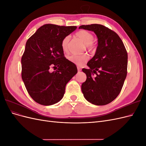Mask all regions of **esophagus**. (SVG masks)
I'll use <instances>...</instances> for the list:
<instances>
[{
	"label": "esophagus",
	"instance_id": "esophagus-1",
	"mask_svg": "<svg viewBox=\"0 0 146 146\" xmlns=\"http://www.w3.org/2000/svg\"><path fill=\"white\" fill-rule=\"evenodd\" d=\"M77 69H78V71H81V70H82V69H81V68H80V67H77Z\"/></svg>",
	"mask_w": 146,
	"mask_h": 146
}]
</instances>
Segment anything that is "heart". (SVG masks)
Listing matches in <instances>:
<instances>
[{"label": "heart", "instance_id": "1", "mask_svg": "<svg viewBox=\"0 0 146 146\" xmlns=\"http://www.w3.org/2000/svg\"><path fill=\"white\" fill-rule=\"evenodd\" d=\"M76 36L82 41L85 44L86 49L91 52H94L96 50V45L93 42L94 35L91 32H88L86 30H79L76 33ZM70 36H65L61 41V47L62 50L64 52H67L69 50V44ZM68 60L70 62L74 63L77 66H82L84 63H85L89 59V56L86 54L81 55L72 54L68 57Z\"/></svg>", "mask_w": 146, "mask_h": 146}]
</instances>
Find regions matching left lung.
I'll list each match as a JSON object with an SVG mask.
<instances>
[{
    "instance_id": "8db88e82",
    "label": "left lung",
    "mask_w": 146,
    "mask_h": 146,
    "mask_svg": "<svg viewBox=\"0 0 146 146\" xmlns=\"http://www.w3.org/2000/svg\"><path fill=\"white\" fill-rule=\"evenodd\" d=\"M79 29L92 31L98 38L96 54L87 63L90 68L82 69L86 80L82 91L92 104H108L120 93L127 76L126 48L119 35L103 25H83Z\"/></svg>"
}]
</instances>
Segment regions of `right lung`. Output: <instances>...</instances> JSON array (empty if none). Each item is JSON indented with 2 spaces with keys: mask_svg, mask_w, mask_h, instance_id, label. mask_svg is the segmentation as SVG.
Returning a JSON list of instances; mask_svg holds the SVG:
<instances>
[{
  "mask_svg": "<svg viewBox=\"0 0 146 146\" xmlns=\"http://www.w3.org/2000/svg\"><path fill=\"white\" fill-rule=\"evenodd\" d=\"M76 29V26L45 24L26 42L21 76L28 93L38 104L51 105L59 102L66 84L77 74L76 65L66 59L61 47L62 39ZM51 67L57 69L50 73Z\"/></svg>",
  "mask_w": 146,
  "mask_h": 146,
  "instance_id": "right-lung-1",
  "label": "right lung"
}]
</instances>
